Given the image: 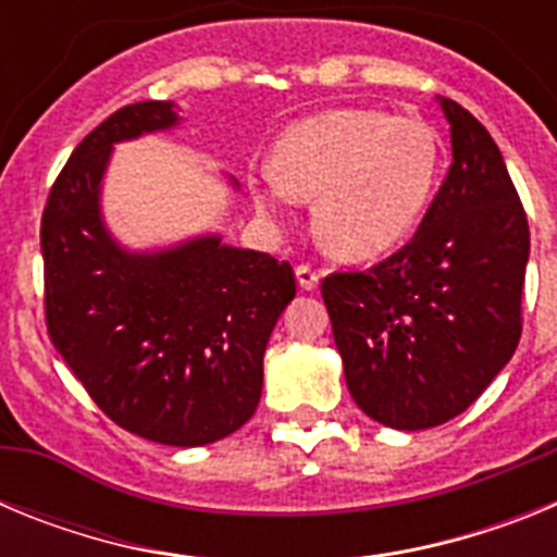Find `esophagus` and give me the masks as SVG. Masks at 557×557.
Segmentation results:
<instances>
[{
    "label": "esophagus",
    "mask_w": 557,
    "mask_h": 557,
    "mask_svg": "<svg viewBox=\"0 0 557 557\" xmlns=\"http://www.w3.org/2000/svg\"><path fill=\"white\" fill-rule=\"evenodd\" d=\"M295 278H298V284H301V289H314L318 284H321V270H314L312 264H298L295 268Z\"/></svg>",
    "instance_id": "esophagus-1"
}]
</instances>
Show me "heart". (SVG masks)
Instances as JSON below:
<instances>
[{"mask_svg": "<svg viewBox=\"0 0 557 557\" xmlns=\"http://www.w3.org/2000/svg\"><path fill=\"white\" fill-rule=\"evenodd\" d=\"M444 172L432 125L376 108H334L295 122L256 186L264 209L314 198V234L339 259H373L424 218Z\"/></svg>", "mask_w": 557, "mask_h": 557, "instance_id": "1", "label": "heart"}]
</instances>
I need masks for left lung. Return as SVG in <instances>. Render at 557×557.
<instances>
[{"instance_id":"left-lung-1","label":"left lung","mask_w":557,"mask_h":557,"mask_svg":"<svg viewBox=\"0 0 557 557\" xmlns=\"http://www.w3.org/2000/svg\"><path fill=\"white\" fill-rule=\"evenodd\" d=\"M451 164L407 245L321 282L346 385L366 416L430 430L460 416L521 337L530 225L491 133L441 97Z\"/></svg>"}]
</instances>
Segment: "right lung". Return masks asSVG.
I'll list each match as a JSON object with an SVG mask.
<instances>
[{"label": "right lung", "mask_w": 557, "mask_h": 557, "mask_svg": "<svg viewBox=\"0 0 557 557\" xmlns=\"http://www.w3.org/2000/svg\"><path fill=\"white\" fill-rule=\"evenodd\" d=\"M175 120L170 100L133 102L63 164L41 218L44 314L52 346L113 424L156 444L203 446L253 416L295 273L220 236L152 256L111 243L97 206L111 145Z\"/></svg>", "instance_id": "obj_1"}]
</instances>
